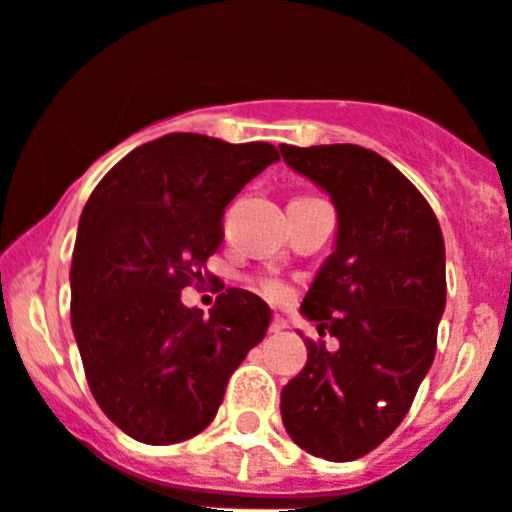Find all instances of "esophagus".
Wrapping results in <instances>:
<instances>
[{
	"mask_svg": "<svg viewBox=\"0 0 512 512\" xmlns=\"http://www.w3.org/2000/svg\"><path fill=\"white\" fill-rule=\"evenodd\" d=\"M285 329H288V321L280 319V316H275L273 324H270V331H273V334H283Z\"/></svg>",
	"mask_w": 512,
	"mask_h": 512,
	"instance_id": "34e87169",
	"label": "esophagus"
}]
</instances>
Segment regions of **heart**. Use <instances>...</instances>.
<instances>
[{"mask_svg":"<svg viewBox=\"0 0 512 512\" xmlns=\"http://www.w3.org/2000/svg\"><path fill=\"white\" fill-rule=\"evenodd\" d=\"M260 290L262 293H265L267 298H273V301H280V298H285V293H288V290H285V285L280 283L278 278H260Z\"/></svg>","mask_w":512,"mask_h":512,"instance_id":"heart-1","label":"heart"}]
</instances>
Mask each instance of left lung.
<instances>
[{
  "instance_id": "obj_1",
  "label": "left lung",
  "mask_w": 512,
  "mask_h": 512,
  "mask_svg": "<svg viewBox=\"0 0 512 512\" xmlns=\"http://www.w3.org/2000/svg\"><path fill=\"white\" fill-rule=\"evenodd\" d=\"M336 206V250L301 303L336 349L306 339L308 362L280 393L285 431L329 462L365 457L411 408L446 306L444 234L421 191L359 145L280 147Z\"/></svg>"
}]
</instances>
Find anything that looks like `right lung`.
<instances>
[{"instance_id":"add662e5","label":"right lung","mask_w":512,"mask_h":512,"mask_svg":"<svg viewBox=\"0 0 512 512\" xmlns=\"http://www.w3.org/2000/svg\"><path fill=\"white\" fill-rule=\"evenodd\" d=\"M280 160L270 142L173 132L135 147L89 196L71 265V324L96 403L124 434L165 446L201 434L270 308L227 288L209 316L181 290L204 280L224 209ZM209 278V275H206Z\"/></svg>"}]
</instances>
